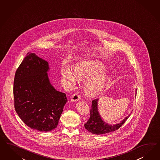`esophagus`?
Masks as SVG:
<instances>
[{
    "instance_id": "obj_1",
    "label": "esophagus",
    "mask_w": 160,
    "mask_h": 160,
    "mask_svg": "<svg viewBox=\"0 0 160 160\" xmlns=\"http://www.w3.org/2000/svg\"><path fill=\"white\" fill-rule=\"evenodd\" d=\"M79 99H80V96L77 93H74L71 97V101H77Z\"/></svg>"
}]
</instances>
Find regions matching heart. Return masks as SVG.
Masks as SVG:
<instances>
[{
  "mask_svg": "<svg viewBox=\"0 0 160 160\" xmlns=\"http://www.w3.org/2000/svg\"><path fill=\"white\" fill-rule=\"evenodd\" d=\"M103 69V66L98 63L93 64L80 63L77 64L74 67V73L68 67H64L62 70V77L68 81L71 87H73L76 84L77 78L80 81L89 79L98 75ZM105 83V75H98L94 78L88 80L86 83V91L91 95H97L103 89Z\"/></svg>",
  "mask_w": 160,
  "mask_h": 160,
  "instance_id": "obj_1",
  "label": "heart"
}]
</instances>
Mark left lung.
<instances>
[{
  "instance_id": "left-lung-1",
  "label": "left lung",
  "mask_w": 160,
  "mask_h": 160,
  "mask_svg": "<svg viewBox=\"0 0 160 160\" xmlns=\"http://www.w3.org/2000/svg\"><path fill=\"white\" fill-rule=\"evenodd\" d=\"M98 99L92 101L90 118L87 123L84 124L85 128L92 134L100 135L114 132L119 129L130 116V115L127 116L119 123L114 125H109V124L105 123L101 119V116L98 110Z\"/></svg>"
}]
</instances>
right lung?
I'll list each match as a JSON object with an SVG mask.
<instances>
[{
  "instance_id": "obj_1",
  "label": "right lung",
  "mask_w": 160,
  "mask_h": 160,
  "mask_svg": "<svg viewBox=\"0 0 160 160\" xmlns=\"http://www.w3.org/2000/svg\"><path fill=\"white\" fill-rule=\"evenodd\" d=\"M48 62L34 53H28L17 69L13 84L14 108L28 127L50 132L58 124L66 95L51 85Z\"/></svg>"
}]
</instances>
